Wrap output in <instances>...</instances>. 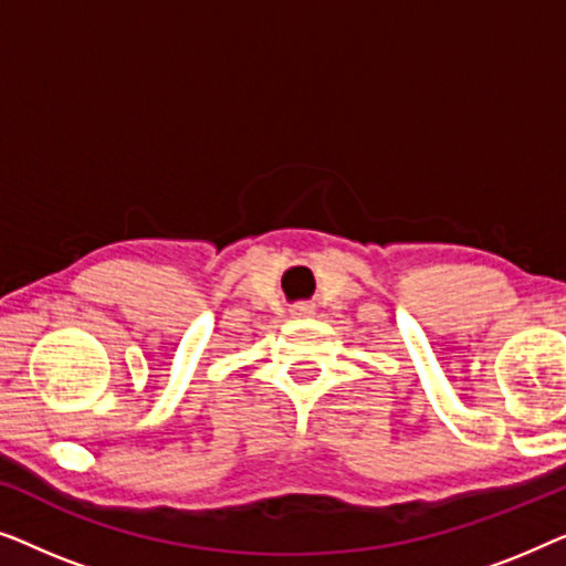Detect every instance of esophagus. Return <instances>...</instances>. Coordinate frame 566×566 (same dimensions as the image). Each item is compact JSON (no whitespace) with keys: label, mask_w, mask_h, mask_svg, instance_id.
<instances>
[{"label":"esophagus","mask_w":566,"mask_h":566,"mask_svg":"<svg viewBox=\"0 0 566 566\" xmlns=\"http://www.w3.org/2000/svg\"><path fill=\"white\" fill-rule=\"evenodd\" d=\"M291 312H293V316H312L314 314V304H306V301H304V304L293 306Z\"/></svg>","instance_id":"esophagus-1"}]
</instances>
